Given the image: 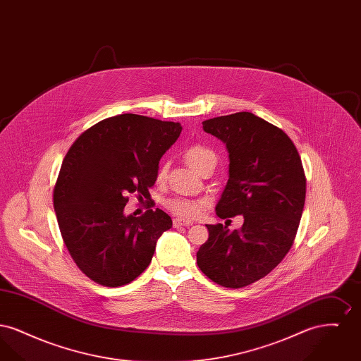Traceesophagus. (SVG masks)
<instances>
[{"label": "esophagus", "instance_id": "esophagus-1", "mask_svg": "<svg viewBox=\"0 0 361 361\" xmlns=\"http://www.w3.org/2000/svg\"><path fill=\"white\" fill-rule=\"evenodd\" d=\"M190 224H192V222H187V221H183V219H178V218L173 219V227H188Z\"/></svg>", "mask_w": 361, "mask_h": 361}]
</instances>
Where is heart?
Wrapping results in <instances>:
<instances>
[{
  "instance_id": "1",
  "label": "heart",
  "mask_w": 361,
  "mask_h": 361,
  "mask_svg": "<svg viewBox=\"0 0 361 361\" xmlns=\"http://www.w3.org/2000/svg\"><path fill=\"white\" fill-rule=\"evenodd\" d=\"M184 161L187 162V165L190 169H193L195 172L200 174L208 166L215 168L216 155L206 146L195 145V146H190L189 149L185 150ZM166 173H168V164L164 162V164L159 165V168L157 171V180L164 181L165 177H166ZM165 206L174 215H177L178 218L195 219V218H197L203 214V211L206 208V202H203V200L172 199V200H168L165 203Z\"/></svg>"
}]
</instances>
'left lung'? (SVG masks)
Listing matches in <instances>:
<instances>
[{
    "label": "left lung",
    "mask_w": 361,
    "mask_h": 361,
    "mask_svg": "<svg viewBox=\"0 0 361 361\" xmlns=\"http://www.w3.org/2000/svg\"><path fill=\"white\" fill-rule=\"evenodd\" d=\"M228 152V181L216 215L243 216L240 230L207 224L197 265L214 283L246 287L276 268L290 252L306 200L302 159L288 135L252 112L203 121Z\"/></svg>",
    "instance_id": "8db88e82"
}]
</instances>
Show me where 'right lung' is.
I'll return each instance as SVG.
<instances>
[{
	"label": "right lung",
	"mask_w": 361,
	"mask_h": 361,
	"mask_svg": "<svg viewBox=\"0 0 361 361\" xmlns=\"http://www.w3.org/2000/svg\"><path fill=\"white\" fill-rule=\"evenodd\" d=\"M181 124L135 114L99 121L71 145L54 187V209L77 267L105 287L131 283L152 262L157 240L172 227L162 209L124 215L128 195L152 200L161 157Z\"/></svg>",
	"instance_id": "right-lung-1"
}]
</instances>
